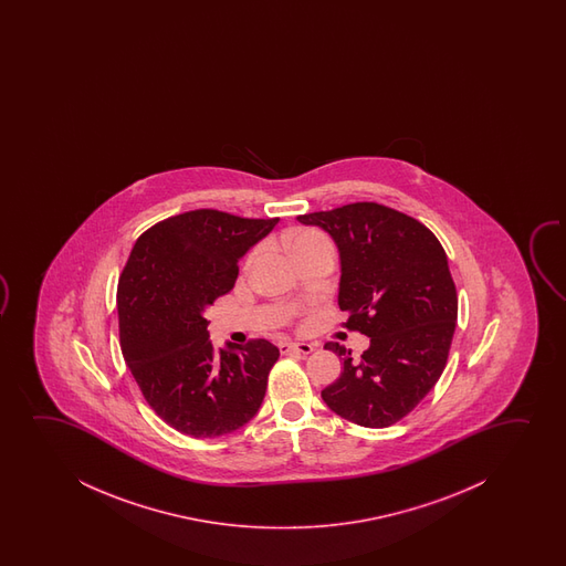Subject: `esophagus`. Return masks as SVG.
Segmentation results:
<instances>
[{
  "label": "esophagus",
  "mask_w": 566,
  "mask_h": 566,
  "mask_svg": "<svg viewBox=\"0 0 566 566\" xmlns=\"http://www.w3.org/2000/svg\"><path fill=\"white\" fill-rule=\"evenodd\" d=\"M280 352L282 354H303V356H307L313 352V346L305 344V342H284V344H280Z\"/></svg>",
  "instance_id": "1"
}]
</instances>
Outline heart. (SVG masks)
<instances>
[{"instance_id":"b5f03b06","label":"heart","mask_w":566,"mask_h":566,"mask_svg":"<svg viewBox=\"0 0 566 566\" xmlns=\"http://www.w3.org/2000/svg\"><path fill=\"white\" fill-rule=\"evenodd\" d=\"M282 245H284L287 255L292 256V259H297L303 253L315 251V249H331L328 241L321 233L311 232V230H307V232L286 233L284 240H282Z\"/></svg>"}]
</instances>
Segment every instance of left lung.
Masks as SVG:
<instances>
[{"mask_svg":"<svg viewBox=\"0 0 566 566\" xmlns=\"http://www.w3.org/2000/svg\"><path fill=\"white\" fill-rule=\"evenodd\" d=\"M333 238L340 255L338 305L349 331L369 336L359 359L328 342L342 373L321 392L357 426L388 427L408 416L447 365L458 317L457 287L434 233L377 202L297 217Z\"/></svg>","mask_w":566,"mask_h":566,"instance_id":"8db88e82","label":"left lung"}]
</instances>
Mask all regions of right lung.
<instances>
[{
	"label": "right lung",
	"instance_id": "obj_1",
	"mask_svg": "<svg viewBox=\"0 0 566 566\" xmlns=\"http://www.w3.org/2000/svg\"><path fill=\"white\" fill-rule=\"evenodd\" d=\"M276 224L191 210L135 241L117 284L122 352L148 406L179 433H233L263 403L279 348L259 338L214 349L205 311L232 290L241 256Z\"/></svg>",
	"mask_w": 566,
	"mask_h": 566
}]
</instances>
